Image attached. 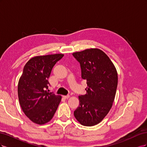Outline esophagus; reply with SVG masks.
<instances>
[{
	"instance_id": "34e87169",
	"label": "esophagus",
	"mask_w": 147,
	"mask_h": 147,
	"mask_svg": "<svg viewBox=\"0 0 147 147\" xmlns=\"http://www.w3.org/2000/svg\"><path fill=\"white\" fill-rule=\"evenodd\" d=\"M63 97L65 99H68L70 97V96L69 95H66V96H63Z\"/></svg>"
}]
</instances>
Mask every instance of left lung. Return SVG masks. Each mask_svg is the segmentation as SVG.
I'll list each match as a JSON object with an SVG mask.
<instances>
[{
	"label": "left lung",
	"mask_w": 147,
	"mask_h": 147,
	"mask_svg": "<svg viewBox=\"0 0 147 147\" xmlns=\"http://www.w3.org/2000/svg\"><path fill=\"white\" fill-rule=\"evenodd\" d=\"M72 55L80 64L82 78L86 80L88 86L86 94L78 96L80 105L74 116L83 126H94L112 108L118 85L117 69L99 49H86Z\"/></svg>",
	"instance_id": "8db88e82"
}]
</instances>
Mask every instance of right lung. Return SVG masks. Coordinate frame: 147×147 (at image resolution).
Here are the masks:
<instances>
[{"instance_id": "1", "label": "right lung", "mask_w": 147, "mask_h": 147, "mask_svg": "<svg viewBox=\"0 0 147 147\" xmlns=\"http://www.w3.org/2000/svg\"><path fill=\"white\" fill-rule=\"evenodd\" d=\"M63 54L38 56L31 58L24 67L18 85L20 104L24 114L31 121L44 124L53 118L62 97L49 92L52 69Z\"/></svg>"}]
</instances>
